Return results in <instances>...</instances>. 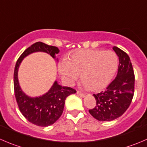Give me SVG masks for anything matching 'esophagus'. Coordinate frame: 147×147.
Listing matches in <instances>:
<instances>
[{
    "instance_id": "1",
    "label": "esophagus",
    "mask_w": 147,
    "mask_h": 147,
    "mask_svg": "<svg viewBox=\"0 0 147 147\" xmlns=\"http://www.w3.org/2000/svg\"><path fill=\"white\" fill-rule=\"evenodd\" d=\"M77 94H78L79 96L82 97V98H83V97L85 96V93H82V92H80V91H77Z\"/></svg>"
}]
</instances>
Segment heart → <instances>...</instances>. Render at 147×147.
Segmentation results:
<instances>
[{"label": "heart", "mask_w": 147, "mask_h": 147, "mask_svg": "<svg viewBox=\"0 0 147 147\" xmlns=\"http://www.w3.org/2000/svg\"><path fill=\"white\" fill-rule=\"evenodd\" d=\"M118 65L117 55L112 51L80 49L70 55L69 61L62 59L58 69L68 85H72L82 72L83 86L95 91L105 88L111 82Z\"/></svg>", "instance_id": "1"}]
</instances>
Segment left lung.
Returning <instances> with one entry per match:
<instances>
[{"mask_svg":"<svg viewBox=\"0 0 147 147\" xmlns=\"http://www.w3.org/2000/svg\"><path fill=\"white\" fill-rule=\"evenodd\" d=\"M113 49L119 59L117 76L105 91L93 94L96 105L89 110L91 116L100 121H113L122 116L130 105L134 93L135 77L130 58L117 47H113Z\"/></svg>","mask_w":147,"mask_h":147,"instance_id":"left-lung-1","label":"left lung"}]
</instances>
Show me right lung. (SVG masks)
Returning a JSON list of instances; mask_svg holds the SVG:
<instances>
[{
	"mask_svg": "<svg viewBox=\"0 0 147 147\" xmlns=\"http://www.w3.org/2000/svg\"><path fill=\"white\" fill-rule=\"evenodd\" d=\"M36 52H43L50 55L55 59V55L59 53L57 47L49 46L39 42L27 48L17 60L14 69V92L20 111L23 116L33 124L39 126H49L53 124L60 117L65 107V100L67 96L76 92L69 87H63L57 81L45 95L31 98L21 90L18 80V71L20 64L24 57Z\"/></svg>",
	"mask_w": 147,
	"mask_h": 147,
	"instance_id": "right-lung-1",
	"label": "right lung"
}]
</instances>
